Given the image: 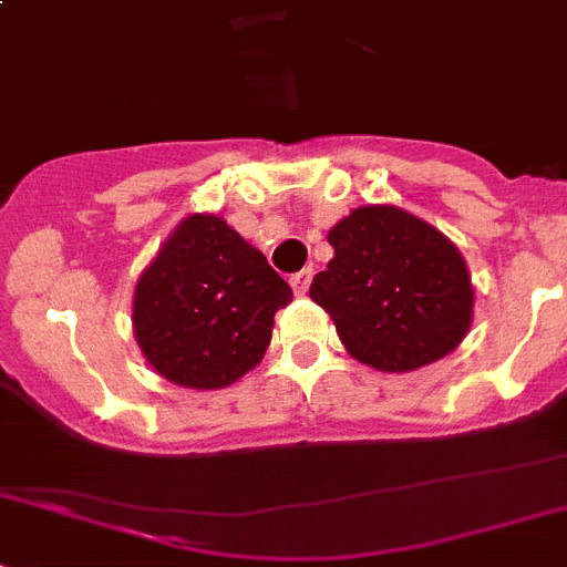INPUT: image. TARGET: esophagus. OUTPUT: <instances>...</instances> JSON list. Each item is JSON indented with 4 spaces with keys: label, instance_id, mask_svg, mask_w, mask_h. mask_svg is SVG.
<instances>
[{
    "label": "esophagus",
    "instance_id": "1",
    "mask_svg": "<svg viewBox=\"0 0 567 567\" xmlns=\"http://www.w3.org/2000/svg\"><path fill=\"white\" fill-rule=\"evenodd\" d=\"M311 278H313L311 267H302L300 272H295V276L289 278V284H291V289H295V295H306L308 286H311Z\"/></svg>",
    "mask_w": 567,
    "mask_h": 567
}]
</instances>
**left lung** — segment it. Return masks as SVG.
<instances>
[{
	"label": "left lung",
	"mask_w": 567,
	"mask_h": 567,
	"mask_svg": "<svg viewBox=\"0 0 567 567\" xmlns=\"http://www.w3.org/2000/svg\"><path fill=\"white\" fill-rule=\"evenodd\" d=\"M336 256L311 300L360 363L414 371L458 347L472 322L464 259L434 226L399 207H360L327 235Z\"/></svg>",
	"instance_id": "1"
}]
</instances>
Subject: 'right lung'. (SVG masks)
I'll list each match as a JSON object with an SVG mask.
<instances>
[{
	"instance_id": "1",
	"label": "right lung",
	"mask_w": 567,
	"mask_h": 567,
	"mask_svg": "<svg viewBox=\"0 0 567 567\" xmlns=\"http://www.w3.org/2000/svg\"><path fill=\"white\" fill-rule=\"evenodd\" d=\"M291 286L218 215L177 226L133 297L136 341L161 377L226 388L254 369Z\"/></svg>"
}]
</instances>
